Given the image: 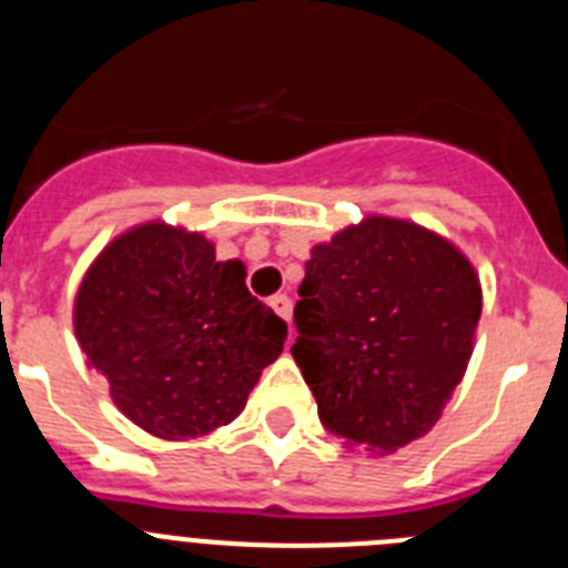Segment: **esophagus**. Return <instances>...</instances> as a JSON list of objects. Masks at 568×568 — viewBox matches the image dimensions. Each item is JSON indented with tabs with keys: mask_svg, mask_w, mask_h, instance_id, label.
<instances>
[{
	"mask_svg": "<svg viewBox=\"0 0 568 568\" xmlns=\"http://www.w3.org/2000/svg\"><path fill=\"white\" fill-rule=\"evenodd\" d=\"M270 304H273V310H275V313H278L284 321L293 318V298H290L287 293L273 295V298H270Z\"/></svg>",
	"mask_w": 568,
	"mask_h": 568,
	"instance_id": "34e87169",
	"label": "esophagus"
}]
</instances>
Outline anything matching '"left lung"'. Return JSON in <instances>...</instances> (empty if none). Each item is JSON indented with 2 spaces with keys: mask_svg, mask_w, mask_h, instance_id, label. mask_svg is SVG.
<instances>
[{
  "mask_svg": "<svg viewBox=\"0 0 568 568\" xmlns=\"http://www.w3.org/2000/svg\"><path fill=\"white\" fill-rule=\"evenodd\" d=\"M298 295L293 358L321 424L369 449L429 433L480 318L469 261L418 224L369 219L313 250Z\"/></svg>",
  "mask_w": 568,
  "mask_h": 568,
  "instance_id": "left-lung-1",
  "label": "left lung"
}]
</instances>
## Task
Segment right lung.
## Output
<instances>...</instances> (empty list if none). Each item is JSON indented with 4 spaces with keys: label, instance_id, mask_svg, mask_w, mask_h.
Segmentation results:
<instances>
[{
    "label": "right lung",
    "instance_id": "obj_1",
    "mask_svg": "<svg viewBox=\"0 0 568 568\" xmlns=\"http://www.w3.org/2000/svg\"><path fill=\"white\" fill-rule=\"evenodd\" d=\"M77 338L115 406L155 438L224 426L287 341V321L199 233L144 224L115 239L77 295Z\"/></svg>",
    "mask_w": 568,
    "mask_h": 568
}]
</instances>
